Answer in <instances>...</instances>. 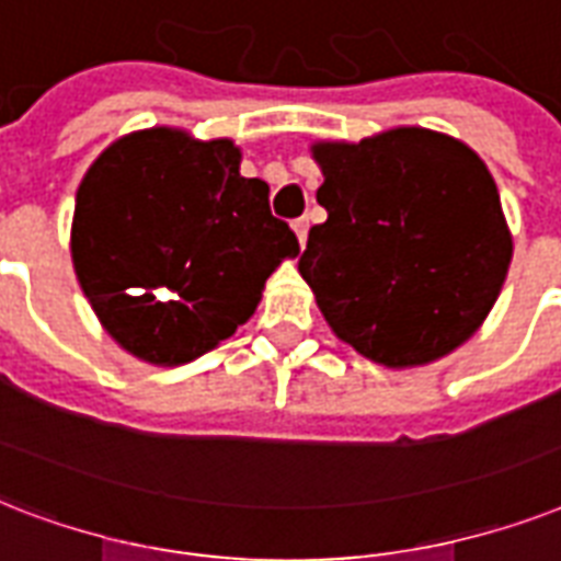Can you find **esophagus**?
Wrapping results in <instances>:
<instances>
[{
	"label": "esophagus",
	"mask_w": 561,
	"mask_h": 561,
	"mask_svg": "<svg viewBox=\"0 0 561 561\" xmlns=\"http://www.w3.org/2000/svg\"><path fill=\"white\" fill-rule=\"evenodd\" d=\"M293 231H295V237H298V242H301V249H304V245H307V231H310V219H307V216L295 219Z\"/></svg>",
	"instance_id": "esophagus-1"
}]
</instances>
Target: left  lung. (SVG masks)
I'll use <instances>...</instances> for the list:
<instances>
[{"instance_id":"1","label":"left lung","mask_w":561,"mask_h":561,"mask_svg":"<svg viewBox=\"0 0 561 561\" xmlns=\"http://www.w3.org/2000/svg\"><path fill=\"white\" fill-rule=\"evenodd\" d=\"M328 221L298 272L330 330L386 368H419L466 345L503 289L512 233L480 154L457 137L398 125L310 146Z\"/></svg>"}]
</instances>
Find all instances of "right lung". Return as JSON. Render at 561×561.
<instances>
[{"label":"right lung","mask_w":561,"mask_h":561,"mask_svg":"<svg viewBox=\"0 0 561 561\" xmlns=\"http://www.w3.org/2000/svg\"><path fill=\"white\" fill-rule=\"evenodd\" d=\"M228 137L154 125L114 140L81 178L72 268L111 340L151 366H184L254 316L268 275L298 257L268 184L242 178Z\"/></svg>","instance_id":"right-lung-1"}]
</instances>
